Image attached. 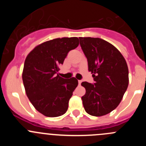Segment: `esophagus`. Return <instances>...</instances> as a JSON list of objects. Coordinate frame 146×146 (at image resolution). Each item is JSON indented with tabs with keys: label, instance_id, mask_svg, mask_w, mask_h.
<instances>
[{
	"label": "esophagus",
	"instance_id": "obj_1",
	"mask_svg": "<svg viewBox=\"0 0 146 146\" xmlns=\"http://www.w3.org/2000/svg\"><path fill=\"white\" fill-rule=\"evenodd\" d=\"M81 83H82V80H78V84L81 85Z\"/></svg>",
	"mask_w": 146,
	"mask_h": 146
}]
</instances>
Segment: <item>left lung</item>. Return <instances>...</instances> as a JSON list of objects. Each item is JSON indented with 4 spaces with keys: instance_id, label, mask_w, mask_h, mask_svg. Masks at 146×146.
Masks as SVG:
<instances>
[{
    "instance_id": "1",
    "label": "left lung",
    "mask_w": 146,
    "mask_h": 146,
    "mask_svg": "<svg viewBox=\"0 0 146 146\" xmlns=\"http://www.w3.org/2000/svg\"><path fill=\"white\" fill-rule=\"evenodd\" d=\"M79 38L95 81L94 84L81 83L86 91L82 96L83 107L89 115L102 116L115 109L122 100L129 85L127 64L119 50L105 40Z\"/></svg>"
}]
</instances>
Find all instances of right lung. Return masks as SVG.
I'll list each match as a JSON object with an SVG mask.
<instances>
[{
  "mask_svg": "<svg viewBox=\"0 0 146 146\" xmlns=\"http://www.w3.org/2000/svg\"><path fill=\"white\" fill-rule=\"evenodd\" d=\"M77 37H64L37 45L27 55L23 71L25 93L35 109L47 117H58L68 110L78 85L75 77L64 79L58 72L68 52L79 45Z\"/></svg>",
  "mask_w": 146,
  "mask_h": 146,
  "instance_id": "1",
  "label": "right lung"
}]
</instances>
